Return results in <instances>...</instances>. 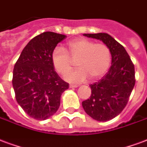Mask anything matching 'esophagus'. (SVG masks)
<instances>
[{
    "instance_id": "1",
    "label": "esophagus",
    "mask_w": 147,
    "mask_h": 147,
    "mask_svg": "<svg viewBox=\"0 0 147 147\" xmlns=\"http://www.w3.org/2000/svg\"><path fill=\"white\" fill-rule=\"evenodd\" d=\"M69 87H70V88H76V87H78V86H77V85L70 84V85H69Z\"/></svg>"
}]
</instances>
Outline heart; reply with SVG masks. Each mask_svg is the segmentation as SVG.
Masks as SVG:
<instances>
[{"label":"heart","instance_id":"1","mask_svg":"<svg viewBox=\"0 0 147 147\" xmlns=\"http://www.w3.org/2000/svg\"><path fill=\"white\" fill-rule=\"evenodd\" d=\"M67 52L57 47L51 54V61L55 70L65 75L72 67V60L78 59L80 68L65 76L70 82H82L90 77L92 80L100 78L107 72L111 62V53L108 47L103 43H95L85 38H78L68 42Z\"/></svg>","mask_w":147,"mask_h":147}]
</instances>
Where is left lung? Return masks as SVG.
<instances>
[{
    "label": "left lung",
    "mask_w": 147,
    "mask_h": 147,
    "mask_svg": "<svg viewBox=\"0 0 147 147\" xmlns=\"http://www.w3.org/2000/svg\"><path fill=\"white\" fill-rule=\"evenodd\" d=\"M83 36L101 40L111 53L109 70L98 82L90 85L91 96L82 103L91 118L107 121L118 116L129 101L136 83L134 65L125 47L107 33H85Z\"/></svg>",
    "instance_id": "8db88e82"
}]
</instances>
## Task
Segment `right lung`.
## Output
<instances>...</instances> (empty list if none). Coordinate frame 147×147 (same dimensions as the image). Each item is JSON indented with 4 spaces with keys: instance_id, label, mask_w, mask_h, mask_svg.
I'll return each mask as SVG.
<instances>
[{
    "instance_id": "add662e5",
    "label": "right lung",
    "mask_w": 147,
    "mask_h": 147,
    "mask_svg": "<svg viewBox=\"0 0 147 147\" xmlns=\"http://www.w3.org/2000/svg\"><path fill=\"white\" fill-rule=\"evenodd\" d=\"M66 36L45 32L29 41L13 70L16 100L24 111L36 120H46L60 106L61 96L69 84L54 70L51 54Z\"/></svg>"
}]
</instances>
